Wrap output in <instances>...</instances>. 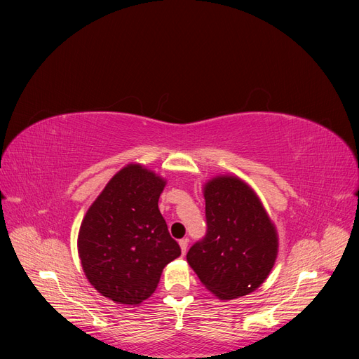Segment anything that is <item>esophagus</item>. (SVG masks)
<instances>
[{"label":"esophagus","instance_id":"1","mask_svg":"<svg viewBox=\"0 0 359 359\" xmlns=\"http://www.w3.org/2000/svg\"><path fill=\"white\" fill-rule=\"evenodd\" d=\"M187 243H189V240H187V238H182V240L179 241V244H180V249H182V253H183V255H186V250H187Z\"/></svg>","mask_w":359,"mask_h":359}]
</instances>
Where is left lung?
I'll return each instance as SVG.
<instances>
[{
	"mask_svg": "<svg viewBox=\"0 0 359 359\" xmlns=\"http://www.w3.org/2000/svg\"><path fill=\"white\" fill-rule=\"evenodd\" d=\"M206 234L186 255L206 290L234 299L257 290L278 255L273 222L252 187L237 176H217L203 186Z\"/></svg>",
	"mask_w": 359,
	"mask_h": 359,
	"instance_id": "1",
	"label": "left lung"
}]
</instances>
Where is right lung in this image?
Returning a JSON list of instances; mask_svg holds the SVG:
<instances>
[{
    "instance_id": "1",
    "label": "right lung",
    "mask_w": 359,
    "mask_h": 359,
    "mask_svg": "<svg viewBox=\"0 0 359 359\" xmlns=\"http://www.w3.org/2000/svg\"><path fill=\"white\" fill-rule=\"evenodd\" d=\"M165 180L141 164L113 176L88 208L79 255L90 284L103 297L138 306L158 285L167 263L180 256L158 210Z\"/></svg>"
}]
</instances>
